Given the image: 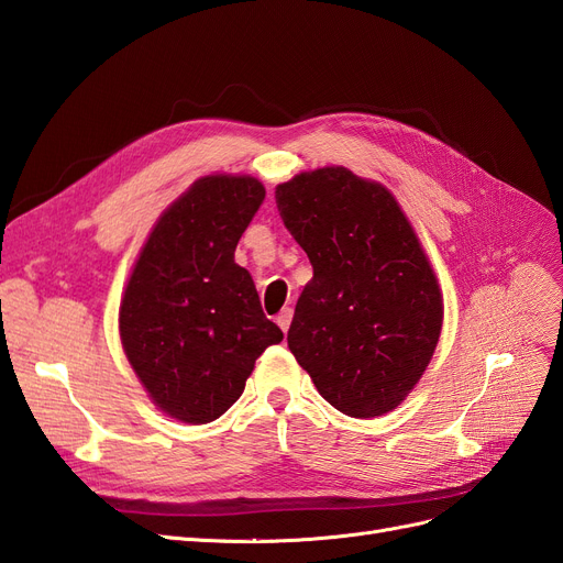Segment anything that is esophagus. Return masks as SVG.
Here are the masks:
<instances>
[{
	"label": "esophagus",
	"mask_w": 563,
	"mask_h": 563,
	"mask_svg": "<svg viewBox=\"0 0 563 563\" xmlns=\"http://www.w3.org/2000/svg\"><path fill=\"white\" fill-rule=\"evenodd\" d=\"M291 319H294V310L291 308H284L279 314H277V323H279V329L286 333L288 331V327H291Z\"/></svg>",
	"instance_id": "esophagus-1"
}]
</instances>
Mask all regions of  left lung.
<instances>
[{
    "mask_svg": "<svg viewBox=\"0 0 563 563\" xmlns=\"http://www.w3.org/2000/svg\"><path fill=\"white\" fill-rule=\"evenodd\" d=\"M275 197L314 269L288 350L340 413L391 411L422 378L444 321L434 269L411 223L385 185L345 166L298 174Z\"/></svg>",
    "mask_w": 563,
    "mask_h": 563,
    "instance_id": "8db88e82",
    "label": "left lung"
}]
</instances>
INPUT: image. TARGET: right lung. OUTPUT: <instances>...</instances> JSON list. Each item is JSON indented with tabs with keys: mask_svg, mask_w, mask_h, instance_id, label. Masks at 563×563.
I'll return each instance as SVG.
<instances>
[{
	"mask_svg": "<svg viewBox=\"0 0 563 563\" xmlns=\"http://www.w3.org/2000/svg\"><path fill=\"white\" fill-rule=\"evenodd\" d=\"M265 187L251 176H203L152 228L119 305V335L135 376L166 416L203 424L242 397L282 329L263 314L234 263Z\"/></svg>",
	"mask_w": 563,
	"mask_h": 563,
	"instance_id": "right-lung-1",
	"label": "right lung"
}]
</instances>
